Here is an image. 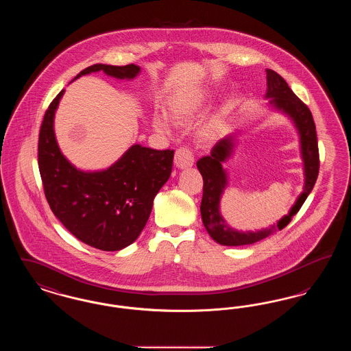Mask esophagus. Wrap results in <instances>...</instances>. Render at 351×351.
<instances>
[{
  "label": "esophagus",
  "mask_w": 351,
  "mask_h": 351,
  "mask_svg": "<svg viewBox=\"0 0 351 351\" xmlns=\"http://www.w3.org/2000/svg\"><path fill=\"white\" fill-rule=\"evenodd\" d=\"M173 163L176 167L180 168V169L192 167L195 163V156H193L192 151L188 150L186 147H180L175 152Z\"/></svg>",
  "instance_id": "obj_1"
}]
</instances>
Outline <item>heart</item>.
<instances>
[{
  "mask_svg": "<svg viewBox=\"0 0 351 351\" xmlns=\"http://www.w3.org/2000/svg\"><path fill=\"white\" fill-rule=\"evenodd\" d=\"M206 102H208V97L205 93L196 92L191 95H184L173 99L168 104V112L171 117L173 118V121H176L178 123H185L192 118L196 117L200 113L201 109L206 105ZM152 126L162 133H167L169 129L167 118L160 113H155L152 116ZM217 130L218 121L216 119L210 121L206 126L202 128L200 133L201 138L205 141H209L216 135Z\"/></svg>",
  "mask_w": 351,
  "mask_h": 351,
  "instance_id": "1",
  "label": "heart"
}]
</instances>
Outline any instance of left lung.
<instances>
[{"instance_id": "1", "label": "left lung", "mask_w": 351, "mask_h": 351, "mask_svg": "<svg viewBox=\"0 0 351 351\" xmlns=\"http://www.w3.org/2000/svg\"><path fill=\"white\" fill-rule=\"evenodd\" d=\"M267 73V92L272 109L280 112L289 118L299 134L300 154L304 166V188L289 213L280 218L276 223L258 232H238L230 228L219 212V202L228 186V172L222 167L233 155L237 145V134H230L221 141L210 151V155L201 158L197 162L204 180V193L201 200V218L209 235L223 246H243L251 245L267 238L268 235L284 229L299 210L308 195L312 192L318 176L317 134L316 125L311 110L302 101L292 92L283 77L272 69H266Z\"/></svg>"}]
</instances>
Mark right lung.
I'll return each mask as SVG.
<instances>
[{
	"mask_svg": "<svg viewBox=\"0 0 351 351\" xmlns=\"http://www.w3.org/2000/svg\"><path fill=\"white\" fill-rule=\"evenodd\" d=\"M100 71L118 80H133L141 67L93 64L73 80ZM63 95L64 89L51 102L39 133L38 165L46 199L55 217L77 239L99 250H122L146 226L154 199L171 176L173 150L133 145L106 169L75 167L59 149L53 132Z\"/></svg>",
	"mask_w": 351,
	"mask_h": 351,
	"instance_id": "1",
	"label": "right lung"
}]
</instances>
